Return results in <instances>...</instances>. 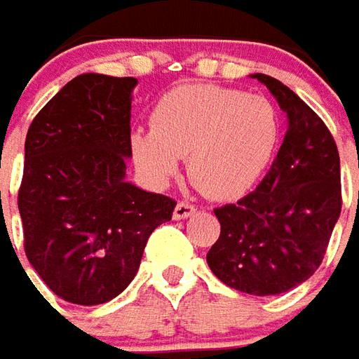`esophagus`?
I'll list each match as a JSON object with an SVG mask.
<instances>
[{"instance_id":"esophagus-1","label":"esophagus","mask_w":359,"mask_h":359,"mask_svg":"<svg viewBox=\"0 0 359 359\" xmlns=\"http://www.w3.org/2000/svg\"><path fill=\"white\" fill-rule=\"evenodd\" d=\"M196 213V208L194 205H189V203H185V201H182V203H177L174 209V219H187L191 217Z\"/></svg>"}]
</instances>
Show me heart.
Instances as JSON below:
<instances>
[{
  "mask_svg": "<svg viewBox=\"0 0 359 359\" xmlns=\"http://www.w3.org/2000/svg\"><path fill=\"white\" fill-rule=\"evenodd\" d=\"M151 128H134L130 156L140 174L165 187L187 156L191 182L211 199L245 196L280 142V114L264 96L219 84H184L154 104Z\"/></svg>",
  "mask_w": 359,
  "mask_h": 359,
  "instance_id": "obj_1",
  "label": "heart"
}]
</instances>
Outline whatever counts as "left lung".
<instances>
[{
    "mask_svg": "<svg viewBox=\"0 0 359 359\" xmlns=\"http://www.w3.org/2000/svg\"><path fill=\"white\" fill-rule=\"evenodd\" d=\"M286 114V136L249 196L215 209L221 235L208 264L221 283L255 297L283 294L314 275L342 209L340 156L330 130L286 84L251 74Z\"/></svg>",
    "mask_w": 359,
    "mask_h": 359,
    "instance_id": "obj_1",
    "label": "left lung"
}]
</instances>
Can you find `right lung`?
Instances as JSON below:
<instances>
[{
    "instance_id": "obj_1",
    "label": "right lung",
    "mask_w": 359,
    "mask_h": 359,
    "mask_svg": "<svg viewBox=\"0 0 359 359\" xmlns=\"http://www.w3.org/2000/svg\"><path fill=\"white\" fill-rule=\"evenodd\" d=\"M138 81L84 73L50 98L25 138L17 197L25 255L67 302L104 304L138 273L151 231L175 201L126 180Z\"/></svg>"
}]
</instances>
